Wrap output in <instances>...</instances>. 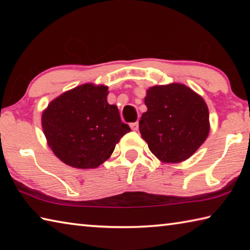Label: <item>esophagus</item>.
I'll list each match as a JSON object with an SVG mask.
<instances>
[{"instance_id":"obj_1","label":"esophagus","mask_w":250,"mask_h":250,"mask_svg":"<svg viewBox=\"0 0 250 250\" xmlns=\"http://www.w3.org/2000/svg\"><path fill=\"white\" fill-rule=\"evenodd\" d=\"M130 126H131V129H132V130L137 131L138 128H139V124H138V122H131Z\"/></svg>"}]
</instances>
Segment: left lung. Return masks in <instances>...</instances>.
<instances>
[{
	"instance_id": "obj_1",
	"label": "left lung",
	"mask_w": 250,
	"mask_h": 250,
	"mask_svg": "<svg viewBox=\"0 0 250 250\" xmlns=\"http://www.w3.org/2000/svg\"><path fill=\"white\" fill-rule=\"evenodd\" d=\"M147 111L139 130L150 151L163 162L188 159L209 132L208 108L202 97L181 83L154 86L145 99Z\"/></svg>"
}]
</instances>
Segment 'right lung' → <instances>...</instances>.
<instances>
[{
  "label": "right lung",
  "mask_w": 250,
  "mask_h": 250,
  "mask_svg": "<svg viewBox=\"0 0 250 250\" xmlns=\"http://www.w3.org/2000/svg\"><path fill=\"white\" fill-rule=\"evenodd\" d=\"M108 88L82 84L48 104L42 125L48 146L70 167L94 168L103 164L130 126L119 110L107 103Z\"/></svg>",
  "instance_id": "right-lung-1"
}]
</instances>
